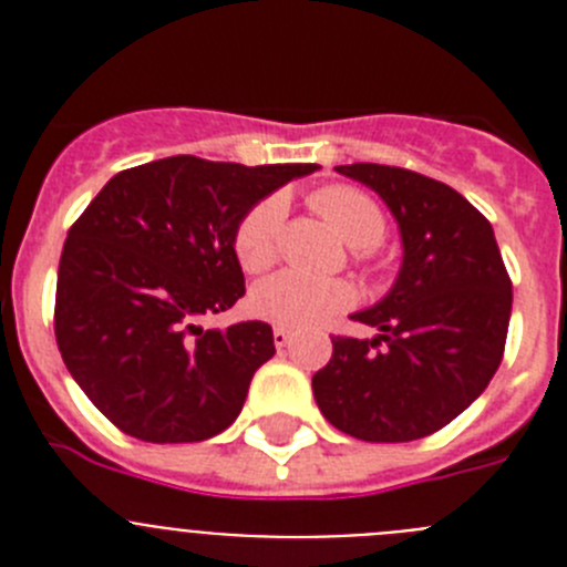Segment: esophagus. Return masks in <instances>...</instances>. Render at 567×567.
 <instances>
[{"label":"esophagus","instance_id":"obj_1","mask_svg":"<svg viewBox=\"0 0 567 567\" xmlns=\"http://www.w3.org/2000/svg\"><path fill=\"white\" fill-rule=\"evenodd\" d=\"M272 340H275V346H278V349H284V346H289V340H292V329L275 327L272 329Z\"/></svg>","mask_w":567,"mask_h":567}]
</instances>
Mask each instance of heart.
Masks as SVG:
<instances>
[{"mask_svg":"<svg viewBox=\"0 0 567 567\" xmlns=\"http://www.w3.org/2000/svg\"><path fill=\"white\" fill-rule=\"evenodd\" d=\"M309 207L332 224L349 244V258L363 272H378V247L385 238V213L372 195L349 184H329L309 193ZM287 202L272 193L247 209L233 235V249L244 272H264L278 260ZM358 292L343 278H307L300 272H278L260 280L249 292V309L278 327L307 329L327 323L334 315L354 307Z\"/></svg>","mask_w":567,"mask_h":567,"instance_id":"heart-1","label":"heart"}]
</instances>
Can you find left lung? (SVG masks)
Here are the masks:
<instances>
[{"instance_id":"1","label":"left lung","mask_w":567,"mask_h":567,"mask_svg":"<svg viewBox=\"0 0 567 567\" xmlns=\"http://www.w3.org/2000/svg\"><path fill=\"white\" fill-rule=\"evenodd\" d=\"M389 204L403 235L392 292L352 320L378 338L334 334L312 378L323 417L365 443H409L463 414L503 363L511 278L488 218L457 189L385 164H343Z\"/></svg>"}]
</instances>
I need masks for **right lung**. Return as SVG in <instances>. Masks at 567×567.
I'll use <instances>...</instances> for the list:
<instances>
[{
    "mask_svg": "<svg viewBox=\"0 0 567 567\" xmlns=\"http://www.w3.org/2000/svg\"><path fill=\"white\" fill-rule=\"evenodd\" d=\"M315 164L173 155L122 169L68 229L53 329L90 403L144 443H198L238 417L272 327L202 329L244 287L233 235L249 207Z\"/></svg>",
    "mask_w": 567,
    "mask_h": 567,
    "instance_id": "add662e5",
    "label": "right lung"
}]
</instances>
